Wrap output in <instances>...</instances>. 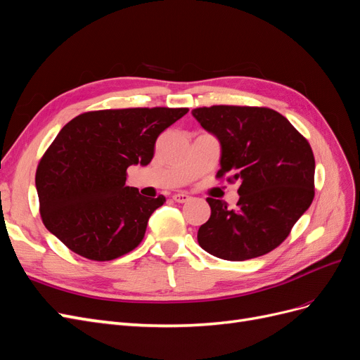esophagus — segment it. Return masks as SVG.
Listing matches in <instances>:
<instances>
[{
    "label": "esophagus",
    "mask_w": 360,
    "mask_h": 360,
    "mask_svg": "<svg viewBox=\"0 0 360 360\" xmlns=\"http://www.w3.org/2000/svg\"><path fill=\"white\" fill-rule=\"evenodd\" d=\"M172 200L176 201V202H188L189 200H191V197L188 193H184V192H179V193H174L172 195Z\"/></svg>",
    "instance_id": "obj_1"
}]
</instances>
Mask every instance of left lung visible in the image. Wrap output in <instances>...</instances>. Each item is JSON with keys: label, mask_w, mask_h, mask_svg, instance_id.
<instances>
[{"label": "left lung", "mask_w": 360, "mask_h": 360, "mask_svg": "<svg viewBox=\"0 0 360 360\" xmlns=\"http://www.w3.org/2000/svg\"><path fill=\"white\" fill-rule=\"evenodd\" d=\"M192 115L221 144V169L240 188L234 210L207 198L212 214L200 246L217 258L245 261L274 250L314 200L311 146L288 120L269 108L217 105Z\"/></svg>", "instance_id": "obj_1"}]
</instances>
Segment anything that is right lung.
I'll return each instance as SVG.
<instances>
[{
    "instance_id": "add662e5",
    "label": "right lung",
    "mask_w": 360,
    "mask_h": 360,
    "mask_svg": "<svg viewBox=\"0 0 360 360\" xmlns=\"http://www.w3.org/2000/svg\"><path fill=\"white\" fill-rule=\"evenodd\" d=\"M188 108L85 112L64 126L39 162L36 189L45 226L75 254L110 261L135 249L165 197L126 186L129 167L153 159L158 136Z\"/></svg>"
}]
</instances>
